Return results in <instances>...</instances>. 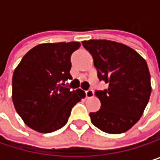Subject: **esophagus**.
<instances>
[{
	"instance_id": "34e87169",
	"label": "esophagus",
	"mask_w": 160,
	"mask_h": 160,
	"mask_svg": "<svg viewBox=\"0 0 160 160\" xmlns=\"http://www.w3.org/2000/svg\"><path fill=\"white\" fill-rule=\"evenodd\" d=\"M85 95H86V98H92L94 95V92L92 89H89V90L85 91Z\"/></svg>"
}]
</instances>
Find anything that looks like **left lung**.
<instances>
[{
  "instance_id": "8db88e82",
  "label": "left lung",
  "mask_w": 160,
  "mask_h": 160,
  "mask_svg": "<svg viewBox=\"0 0 160 160\" xmlns=\"http://www.w3.org/2000/svg\"><path fill=\"white\" fill-rule=\"evenodd\" d=\"M93 57L97 77L108 84L95 91L101 108L90 113L92 123L112 134L127 132L142 117L151 94L150 73L144 58L133 49L107 40L82 42Z\"/></svg>"
}]
</instances>
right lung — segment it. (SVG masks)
Wrapping results in <instances>:
<instances>
[{"label": "right lung", "instance_id": "1", "mask_svg": "<svg viewBox=\"0 0 160 160\" xmlns=\"http://www.w3.org/2000/svg\"><path fill=\"white\" fill-rule=\"evenodd\" d=\"M80 42L39 44L28 51L16 68L13 103L31 129L49 133L64 127L73 107L85 96L83 91L65 86L71 80V54Z\"/></svg>", "mask_w": 160, "mask_h": 160}]
</instances>
